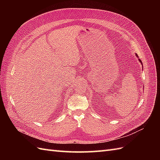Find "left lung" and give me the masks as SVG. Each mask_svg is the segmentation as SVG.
Instances as JSON below:
<instances>
[{
	"instance_id": "obj_1",
	"label": "left lung",
	"mask_w": 160,
	"mask_h": 160,
	"mask_svg": "<svg viewBox=\"0 0 160 160\" xmlns=\"http://www.w3.org/2000/svg\"><path fill=\"white\" fill-rule=\"evenodd\" d=\"M136 57H138V54H136ZM139 62H141V63H142V65H143V64H142V61L141 60H140V59H139Z\"/></svg>"
}]
</instances>
